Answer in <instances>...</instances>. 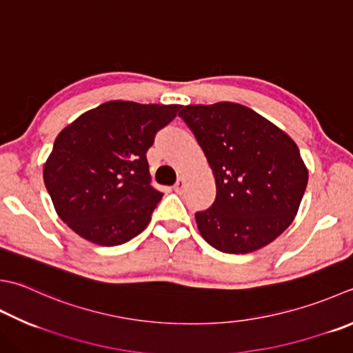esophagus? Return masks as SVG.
Returning <instances> with one entry per match:
<instances>
[{
  "mask_svg": "<svg viewBox=\"0 0 353 353\" xmlns=\"http://www.w3.org/2000/svg\"><path fill=\"white\" fill-rule=\"evenodd\" d=\"M172 188H174L176 192H181L185 188V179L183 177H179L177 182L174 183V186H172Z\"/></svg>",
  "mask_w": 353,
  "mask_h": 353,
  "instance_id": "1",
  "label": "esophagus"
}]
</instances>
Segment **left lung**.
Segmentation results:
<instances>
[{
  "instance_id": "left-lung-1",
  "label": "left lung",
  "mask_w": 353,
  "mask_h": 353,
  "mask_svg": "<svg viewBox=\"0 0 353 353\" xmlns=\"http://www.w3.org/2000/svg\"><path fill=\"white\" fill-rule=\"evenodd\" d=\"M179 116L194 133L216 179L211 208L196 212L200 236L226 254L254 252L292 223L307 168L296 143L252 108L236 102L186 105Z\"/></svg>"
}]
</instances>
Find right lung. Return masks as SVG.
Segmentation results:
<instances>
[{"label":"right lung","mask_w":353,"mask_h":353,"mask_svg":"<svg viewBox=\"0 0 353 353\" xmlns=\"http://www.w3.org/2000/svg\"><path fill=\"white\" fill-rule=\"evenodd\" d=\"M181 107L110 101L62 130L44 163L62 222L101 246L141 234L163 196L150 185L147 151Z\"/></svg>","instance_id":"right-lung-1"}]
</instances>
